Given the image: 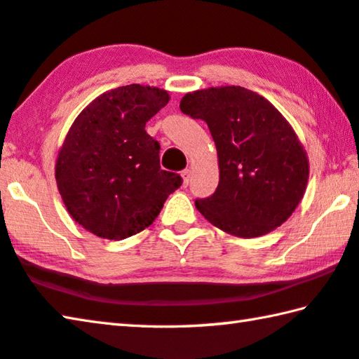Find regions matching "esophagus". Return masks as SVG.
<instances>
[{
    "instance_id": "1",
    "label": "esophagus",
    "mask_w": 359,
    "mask_h": 359,
    "mask_svg": "<svg viewBox=\"0 0 359 359\" xmlns=\"http://www.w3.org/2000/svg\"><path fill=\"white\" fill-rule=\"evenodd\" d=\"M182 179H184V187H188L191 182V169H184L182 171Z\"/></svg>"
}]
</instances>
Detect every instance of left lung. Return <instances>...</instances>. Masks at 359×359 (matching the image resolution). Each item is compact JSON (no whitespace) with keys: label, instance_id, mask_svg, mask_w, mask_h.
<instances>
[{"label":"left lung","instance_id":"8db88e82","mask_svg":"<svg viewBox=\"0 0 359 359\" xmlns=\"http://www.w3.org/2000/svg\"><path fill=\"white\" fill-rule=\"evenodd\" d=\"M180 111L208 123L220 166L217 190L196 199V209L238 238H258L287 222L306 191L309 161L283 115L234 85L187 93Z\"/></svg>","mask_w":359,"mask_h":359}]
</instances>
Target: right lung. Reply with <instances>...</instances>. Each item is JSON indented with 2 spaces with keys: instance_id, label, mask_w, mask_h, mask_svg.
<instances>
[{
  "instance_id": "right-lung-1",
  "label": "right lung",
  "mask_w": 359,
  "mask_h": 359,
  "mask_svg": "<svg viewBox=\"0 0 359 359\" xmlns=\"http://www.w3.org/2000/svg\"><path fill=\"white\" fill-rule=\"evenodd\" d=\"M165 90L133 83L98 96L72 123L55 166L74 220L98 238L121 241L150 226L182 185L160 166V142L145 123L165 107Z\"/></svg>"
}]
</instances>
